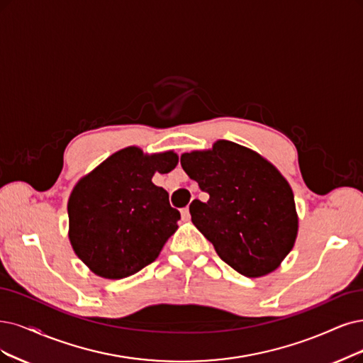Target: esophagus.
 <instances>
[{"instance_id": "1", "label": "esophagus", "mask_w": 363, "mask_h": 363, "mask_svg": "<svg viewBox=\"0 0 363 363\" xmlns=\"http://www.w3.org/2000/svg\"><path fill=\"white\" fill-rule=\"evenodd\" d=\"M181 216H182V220H184V221H190V218H191V216H190V208H189V206L184 208V209L181 211Z\"/></svg>"}]
</instances>
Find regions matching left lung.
<instances>
[{
    "mask_svg": "<svg viewBox=\"0 0 363 363\" xmlns=\"http://www.w3.org/2000/svg\"><path fill=\"white\" fill-rule=\"evenodd\" d=\"M181 166L209 194L193 200L190 213L220 259L250 278L275 271L298 235L294 196L278 169L229 140L182 154Z\"/></svg>",
    "mask_w": 363,
    "mask_h": 363,
    "instance_id": "left-lung-1",
    "label": "left lung"
}]
</instances>
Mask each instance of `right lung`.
Returning <instances> with one entry per match:
<instances>
[{
    "label": "right lung",
    "instance_id": "add662e5",
    "mask_svg": "<svg viewBox=\"0 0 363 363\" xmlns=\"http://www.w3.org/2000/svg\"><path fill=\"white\" fill-rule=\"evenodd\" d=\"M177 164L173 151L147 155L128 146L76 184L67 205L69 238L94 274L121 279L158 257L177 232L181 213L151 179L155 172L167 173Z\"/></svg>",
    "mask_w": 363,
    "mask_h": 363
}]
</instances>
